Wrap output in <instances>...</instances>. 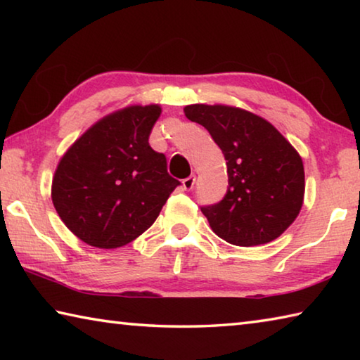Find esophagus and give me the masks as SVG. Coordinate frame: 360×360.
Instances as JSON below:
<instances>
[{"mask_svg": "<svg viewBox=\"0 0 360 360\" xmlns=\"http://www.w3.org/2000/svg\"><path fill=\"white\" fill-rule=\"evenodd\" d=\"M195 186V176H188L184 181H182V187H184V191H192Z\"/></svg>", "mask_w": 360, "mask_h": 360, "instance_id": "34e87169", "label": "esophagus"}]
</instances>
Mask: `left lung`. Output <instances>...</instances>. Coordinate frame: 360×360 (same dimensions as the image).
I'll list each match as a JSON object with an SVG mask.
<instances>
[{"label":"left lung","instance_id":"1","mask_svg":"<svg viewBox=\"0 0 360 360\" xmlns=\"http://www.w3.org/2000/svg\"><path fill=\"white\" fill-rule=\"evenodd\" d=\"M227 160L224 200L202 212L219 238L235 246L265 245L281 236L303 205L302 157L270 122L227 105H188Z\"/></svg>","mask_w":360,"mask_h":360}]
</instances>
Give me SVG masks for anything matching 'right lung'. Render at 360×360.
I'll list each match as a JSON object with an SVG mask.
<instances>
[{
	"label": "right lung",
	"instance_id": "right-lung-1",
	"mask_svg": "<svg viewBox=\"0 0 360 360\" xmlns=\"http://www.w3.org/2000/svg\"><path fill=\"white\" fill-rule=\"evenodd\" d=\"M158 105H131L105 115L60 158L52 203L79 240L100 249L129 245L160 214L179 181L149 146Z\"/></svg>",
	"mask_w": 360,
	"mask_h": 360
}]
</instances>
